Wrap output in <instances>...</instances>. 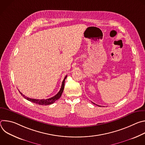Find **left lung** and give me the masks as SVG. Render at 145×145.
<instances>
[{
    "label": "left lung",
    "instance_id": "8db88e82",
    "mask_svg": "<svg viewBox=\"0 0 145 145\" xmlns=\"http://www.w3.org/2000/svg\"><path fill=\"white\" fill-rule=\"evenodd\" d=\"M92 103H93V104H94V105H96L95 103H93V102H92ZM96 105V106H99V107H101V106H99V105Z\"/></svg>",
    "mask_w": 145,
    "mask_h": 145
}]
</instances>
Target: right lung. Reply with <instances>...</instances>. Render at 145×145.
I'll return each mask as SVG.
<instances>
[{
    "label": "right lung",
    "mask_w": 145,
    "mask_h": 145,
    "mask_svg": "<svg viewBox=\"0 0 145 145\" xmlns=\"http://www.w3.org/2000/svg\"><path fill=\"white\" fill-rule=\"evenodd\" d=\"M67 76H66L63 81V82H62V85H61V89L59 90V91L57 93V94H56L54 96L52 97H50L49 99H31V98H29V97H27L26 96H25L24 95H23L21 92H20V93L22 95V96L26 99H27V100L30 101H31L34 103H35V104H37V105H45V106H46V105H52L53 104V103H54L56 100H57L61 96V95L62 93H63V91H64V85H65V80L66 79Z\"/></svg>",
    "instance_id": "obj_1"
}]
</instances>
